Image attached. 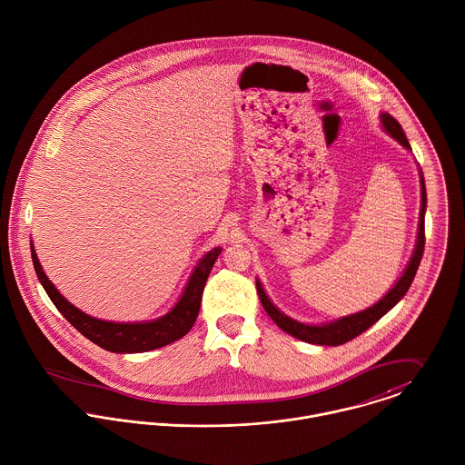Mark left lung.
Wrapping results in <instances>:
<instances>
[{
	"label": "left lung",
	"mask_w": 465,
	"mask_h": 465,
	"mask_svg": "<svg viewBox=\"0 0 465 465\" xmlns=\"http://www.w3.org/2000/svg\"><path fill=\"white\" fill-rule=\"evenodd\" d=\"M380 123H381V130L391 135L394 141H398L403 148H407L409 152H412L407 135L401 128V124L387 112L380 114ZM419 182H420V212H419V224H417V239H415V246H413L412 257L409 260L405 271L401 272V276L398 278V282L389 289V292L385 296H381L372 307L369 309L328 321V322H302L296 321L292 317H289L287 313H283L278 309L271 298L267 296L262 282L257 278V292L262 305L265 312L269 313V317L276 322L278 328H282L283 331H287L289 335L309 342V344H317V346H341L351 339H355L357 335H361V331H365L367 328H371L378 319H381L389 310L396 307L403 296L407 294V291L412 285L413 276L417 272V267L420 263L422 252H424V213H426V187H424V176L422 171L419 167Z\"/></svg>",
	"instance_id": "left-lung-1"
}]
</instances>
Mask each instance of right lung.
<instances>
[{"mask_svg": "<svg viewBox=\"0 0 465 465\" xmlns=\"http://www.w3.org/2000/svg\"><path fill=\"white\" fill-rule=\"evenodd\" d=\"M32 250V262L37 272V278L41 285L45 287L46 294L50 296L53 305L58 312L89 341L98 344L106 351L112 353H146L152 350L163 348L171 342H176L187 331L193 328L202 305L203 289L207 283L210 269L213 262L221 255L223 248L215 246L207 252L203 257L198 260L194 265L178 302L173 305V309L162 317H156L153 321H135V322H117V321H104L85 313L84 310L69 303L58 289L52 283V280L46 276L39 257L35 253L34 242H30Z\"/></svg>", "mask_w": 465, "mask_h": 465, "instance_id": "obj_1", "label": "right lung"}]
</instances>
